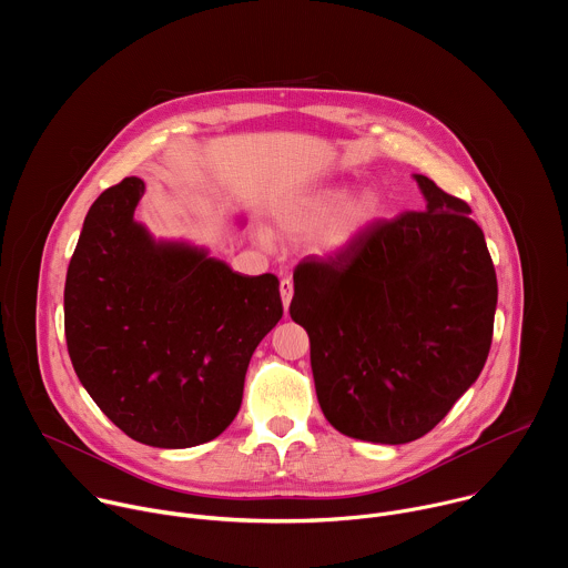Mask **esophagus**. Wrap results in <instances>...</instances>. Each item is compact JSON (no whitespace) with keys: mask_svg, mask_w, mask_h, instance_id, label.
<instances>
[{"mask_svg":"<svg viewBox=\"0 0 568 568\" xmlns=\"http://www.w3.org/2000/svg\"><path fill=\"white\" fill-rule=\"evenodd\" d=\"M292 296H294V283L290 278H283L281 281V298H283V305H285V312L292 303Z\"/></svg>","mask_w":568,"mask_h":568,"instance_id":"1","label":"esophagus"}]
</instances>
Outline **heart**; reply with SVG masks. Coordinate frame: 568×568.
I'll return each mask as SVG.
<instances>
[{"mask_svg":"<svg viewBox=\"0 0 568 568\" xmlns=\"http://www.w3.org/2000/svg\"><path fill=\"white\" fill-rule=\"evenodd\" d=\"M384 213V202L377 193L364 191L351 200L348 189H326L283 215V226L296 233L316 231L332 224L321 237L326 252H344L373 226Z\"/></svg>","mask_w":568,"mask_h":568,"instance_id":"obj_1","label":"heart"}]
</instances>
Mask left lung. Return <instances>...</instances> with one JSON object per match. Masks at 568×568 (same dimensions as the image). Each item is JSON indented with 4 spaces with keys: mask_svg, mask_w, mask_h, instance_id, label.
<instances>
[{
    "mask_svg": "<svg viewBox=\"0 0 568 568\" xmlns=\"http://www.w3.org/2000/svg\"><path fill=\"white\" fill-rule=\"evenodd\" d=\"M425 211L377 220L328 261L294 270L323 416L344 436L402 445L432 432L488 359L497 274L467 202L416 175Z\"/></svg>",
    "mask_w": 568,
    "mask_h": 568,
    "instance_id": "obj_1",
    "label": "left lung"
}]
</instances>
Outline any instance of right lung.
I'll use <instances>...</instances> for the list:
<instances>
[{
  "label": "right lung",
  "mask_w": 568,
  "mask_h": 568,
  "mask_svg": "<svg viewBox=\"0 0 568 568\" xmlns=\"http://www.w3.org/2000/svg\"><path fill=\"white\" fill-rule=\"evenodd\" d=\"M143 191L125 178L92 204L67 270L64 337L80 384L123 434L184 449L231 425L283 303L274 274L154 242L134 222Z\"/></svg>",
  "instance_id": "obj_1"
}]
</instances>
